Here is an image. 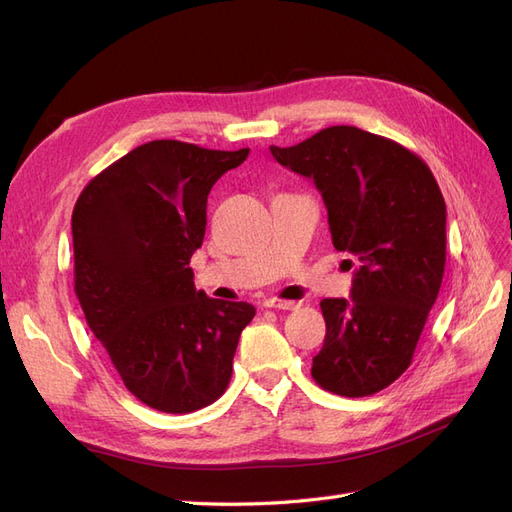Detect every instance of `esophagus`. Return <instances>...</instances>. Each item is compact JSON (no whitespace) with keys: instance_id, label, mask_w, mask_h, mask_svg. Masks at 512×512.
Masks as SVG:
<instances>
[{"instance_id":"1","label":"esophagus","mask_w":512,"mask_h":512,"mask_svg":"<svg viewBox=\"0 0 512 512\" xmlns=\"http://www.w3.org/2000/svg\"><path fill=\"white\" fill-rule=\"evenodd\" d=\"M265 307H271V309H297L299 303L297 301H286V299H267L265 301Z\"/></svg>"}]
</instances>
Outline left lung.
<instances>
[{
    "instance_id": "8db88e82",
    "label": "left lung",
    "mask_w": 512,
    "mask_h": 512,
    "mask_svg": "<svg viewBox=\"0 0 512 512\" xmlns=\"http://www.w3.org/2000/svg\"><path fill=\"white\" fill-rule=\"evenodd\" d=\"M271 153L314 179L335 250L359 262L352 297L320 303L327 335L312 376L335 395H374L410 367L442 286L446 205L438 181L410 149L354 126L324 128Z\"/></svg>"
}]
</instances>
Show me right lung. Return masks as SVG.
Masks as SVG:
<instances>
[{
	"label": "right lung",
	"mask_w": 512,
	"mask_h": 512,
	"mask_svg": "<svg viewBox=\"0 0 512 512\" xmlns=\"http://www.w3.org/2000/svg\"><path fill=\"white\" fill-rule=\"evenodd\" d=\"M247 153L151 141L104 168L74 205V292L126 389L153 410L188 414L222 397L256 314L196 290L190 267L213 183Z\"/></svg>",
	"instance_id": "obj_1"
}]
</instances>
